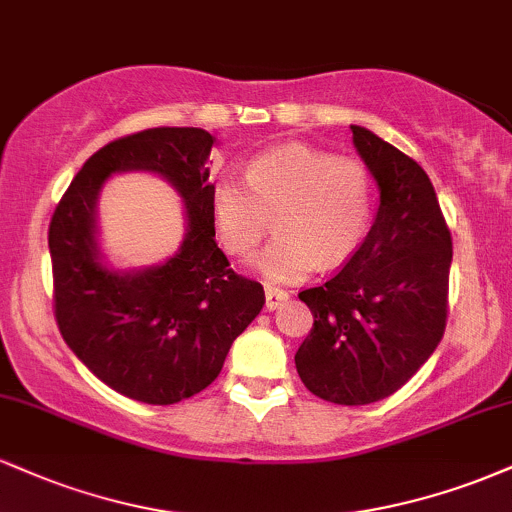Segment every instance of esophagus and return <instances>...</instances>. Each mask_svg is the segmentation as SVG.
I'll return each mask as SVG.
<instances>
[{
  "mask_svg": "<svg viewBox=\"0 0 512 512\" xmlns=\"http://www.w3.org/2000/svg\"><path fill=\"white\" fill-rule=\"evenodd\" d=\"M286 301H289V293L276 289V286H267L264 289V305H267V310H276L281 308Z\"/></svg>",
  "mask_w": 512,
  "mask_h": 512,
  "instance_id": "obj_1",
  "label": "esophagus"
}]
</instances>
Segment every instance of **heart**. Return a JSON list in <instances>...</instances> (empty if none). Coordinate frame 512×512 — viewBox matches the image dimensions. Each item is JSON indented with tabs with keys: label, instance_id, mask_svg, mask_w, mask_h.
<instances>
[{
	"label": "heart",
	"instance_id": "heart-1",
	"mask_svg": "<svg viewBox=\"0 0 512 512\" xmlns=\"http://www.w3.org/2000/svg\"><path fill=\"white\" fill-rule=\"evenodd\" d=\"M243 180L216 182L211 219L231 257H250L274 219L279 238L255 260L267 281L296 284L317 264L337 267L366 238L373 180L358 158L286 144L252 158Z\"/></svg>",
	"mask_w": 512,
	"mask_h": 512
}]
</instances>
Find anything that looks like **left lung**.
Masks as SVG:
<instances>
[{
    "instance_id": "1",
    "label": "left lung",
    "mask_w": 512,
    "mask_h": 512,
    "mask_svg": "<svg viewBox=\"0 0 512 512\" xmlns=\"http://www.w3.org/2000/svg\"><path fill=\"white\" fill-rule=\"evenodd\" d=\"M351 132L378 214L332 279L298 293L315 320L296 370L313 395L358 407L397 392L443 339L452 238L426 170L370 129Z\"/></svg>"
}]
</instances>
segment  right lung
Listing matches in <instances>:
<instances>
[{
	"mask_svg": "<svg viewBox=\"0 0 512 512\" xmlns=\"http://www.w3.org/2000/svg\"><path fill=\"white\" fill-rule=\"evenodd\" d=\"M216 139L199 127H154L96 151L52 214V303L64 342L115 392L175 404L221 373L238 334L260 315L264 289L236 274L216 245L207 158ZM166 177L188 209L186 240L156 268H108L97 250L95 202L115 172Z\"/></svg>",
	"mask_w": 512,
	"mask_h": 512,
	"instance_id": "right-lung-1",
	"label": "right lung"
}]
</instances>
